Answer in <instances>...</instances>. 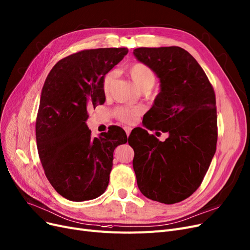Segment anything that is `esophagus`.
<instances>
[{
	"mask_svg": "<svg viewBox=\"0 0 250 250\" xmlns=\"http://www.w3.org/2000/svg\"><path fill=\"white\" fill-rule=\"evenodd\" d=\"M124 130H125V132H126V135L129 136V135H130V132H131V130H132V128L126 126V127H124Z\"/></svg>",
	"mask_w": 250,
	"mask_h": 250,
	"instance_id": "esophagus-1",
	"label": "esophagus"
}]
</instances>
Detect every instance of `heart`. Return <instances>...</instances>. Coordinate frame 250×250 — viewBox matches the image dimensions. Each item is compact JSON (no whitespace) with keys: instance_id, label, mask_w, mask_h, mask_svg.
Listing matches in <instances>:
<instances>
[{"instance_id":"obj_1","label":"heart","mask_w":250,"mask_h":250,"mask_svg":"<svg viewBox=\"0 0 250 250\" xmlns=\"http://www.w3.org/2000/svg\"><path fill=\"white\" fill-rule=\"evenodd\" d=\"M127 73L132 80L134 85L139 89L144 90L146 88H152L156 82V76L151 67L144 63H133L127 67ZM116 77L114 71L108 72L104 79V92L108 94L113 82ZM143 108L141 106H120L115 109V116L120 121L131 124L133 123L137 117L142 114Z\"/></svg>"}]
</instances>
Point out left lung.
I'll return each mask as SVG.
<instances>
[{"label":"left lung","instance_id":"obj_1","mask_svg":"<svg viewBox=\"0 0 250 250\" xmlns=\"http://www.w3.org/2000/svg\"><path fill=\"white\" fill-rule=\"evenodd\" d=\"M133 54L160 80V92L144 126L169 134L165 142L143 128L129 135L137 186L151 200L181 202L201 185L215 154L213 88L200 64L181 47H142Z\"/></svg>","mask_w":250,"mask_h":250}]
</instances>
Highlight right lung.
Wrapping results in <instances>:
<instances>
[{
    "label": "right lung",
    "mask_w": 250,
    "mask_h": 250,
    "mask_svg": "<svg viewBox=\"0 0 250 250\" xmlns=\"http://www.w3.org/2000/svg\"><path fill=\"white\" fill-rule=\"evenodd\" d=\"M127 53V48L84 50L59 61L46 78L36 122L38 153L49 183L69 201L104 193L114 149L127 143L122 128L92 137L86 124L88 106L105 102V75Z\"/></svg>",
    "instance_id": "add662e5"
}]
</instances>
